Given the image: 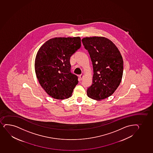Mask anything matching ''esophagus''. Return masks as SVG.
Listing matches in <instances>:
<instances>
[{"instance_id":"obj_1","label":"esophagus","mask_w":153,"mask_h":153,"mask_svg":"<svg viewBox=\"0 0 153 153\" xmlns=\"http://www.w3.org/2000/svg\"><path fill=\"white\" fill-rule=\"evenodd\" d=\"M83 77H84V75H83V74H81L79 75V78H80V79H81V80L83 79Z\"/></svg>"}]
</instances>
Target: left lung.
I'll return each mask as SVG.
<instances>
[{
    "mask_svg": "<svg viewBox=\"0 0 153 153\" xmlns=\"http://www.w3.org/2000/svg\"><path fill=\"white\" fill-rule=\"evenodd\" d=\"M82 41L93 65L92 84L87 89V95L97 100L107 98L121 82L123 70L121 54L116 45L104 37H86Z\"/></svg>",
    "mask_w": 153,
    "mask_h": 153,
    "instance_id": "1",
    "label": "left lung"
}]
</instances>
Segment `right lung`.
<instances>
[{
    "label": "right lung",
    "instance_id": "add662e5",
    "mask_svg": "<svg viewBox=\"0 0 153 153\" xmlns=\"http://www.w3.org/2000/svg\"><path fill=\"white\" fill-rule=\"evenodd\" d=\"M81 46L80 37L55 38L41 47L36 57L35 69L39 83L53 98L70 97L78 76L71 72L70 58Z\"/></svg>",
    "mask_w": 153,
    "mask_h": 153
}]
</instances>
